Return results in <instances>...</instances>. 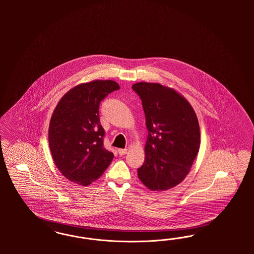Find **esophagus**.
<instances>
[{
    "label": "esophagus",
    "instance_id": "1",
    "mask_svg": "<svg viewBox=\"0 0 254 254\" xmlns=\"http://www.w3.org/2000/svg\"><path fill=\"white\" fill-rule=\"evenodd\" d=\"M127 149H118V154L119 155H124V154H127Z\"/></svg>",
    "mask_w": 254,
    "mask_h": 254
}]
</instances>
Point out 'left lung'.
I'll list each match as a JSON object with an SVG mask.
<instances>
[{
    "label": "left lung",
    "mask_w": 254,
    "mask_h": 254,
    "mask_svg": "<svg viewBox=\"0 0 254 254\" xmlns=\"http://www.w3.org/2000/svg\"><path fill=\"white\" fill-rule=\"evenodd\" d=\"M132 89L141 100L148 129L138 179L152 191L168 190L184 181L198 153L197 117L190 103L171 88L140 82Z\"/></svg>",
    "instance_id": "left-lung-1"
}]
</instances>
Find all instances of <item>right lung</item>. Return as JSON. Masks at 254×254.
Segmentation results:
<instances>
[{"label": "right lung", "instance_id": "obj_1", "mask_svg": "<svg viewBox=\"0 0 254 254\" xmlns=\"http://www.w3.org/2000/svg\"><path fill=\"white\" fill-rule=\"evenodd\" d=\"M118 89L111 80L81 84L66 93L55 109L48 142L57 168L70 182L90 185L113 160L114 154L103 144L99 109L100 101Z\"/></svg>", "mask_w": 254, "mask_h": 254}]
</instances>
